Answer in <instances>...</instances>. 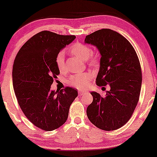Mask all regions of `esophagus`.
<instances>
[{"label":"esophagus","mask_w":157,"mask_h":157,"mask_svg":"<svg viewBox=\"0 0 157 157\" xmlns=\"http://www.w3.org/2000/svg\"><path fill=\"white\" fill-rule=\"evenodd\" d=\"M78 93H79V96H82V95H84L85 93H86V92H84V91H79L78 92Z\"/></svg>","instance_id":"1"}]
</instances>
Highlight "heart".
Here are the masks:
<instances>
[{"label":"heart","mask_w":157,"mask_h":157,"mask_svg":"<svg viewBox=\"0 0 157 157\" xmlns=\"http://www.w3.org/2000/svg\"><path fill=\"white\" fill-rule=\"evenodd\" d=\"M70 52L73 55L82 59L83 61H86L88 65L92 67H95L98 64L99 61L98 56L92 54L91 48L87 45L81 44V43H75L70 48ZM55 63L60 71L63 72L65 71V56L64 52L63 51L59 52L56 55ZM92 75L90 73L85 72L77 73L70 77L69 84L73 87L79 90H84L88 87Z\"/></svg>","instance_id":"b5f03b06"}]
</instances>
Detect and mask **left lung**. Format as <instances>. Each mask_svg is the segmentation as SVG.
<instances>
[{
	"instance_id": "left-lung-1",
	"label": "left lung",
	"mask_w": 157,
	"mask_h": 157,
	"mask_svg": "<svg viewBox=\"0 0 157 157\" xmlns=\"http://www.w3.org/2000/svg\"><path fill=\"white\" fill-rule=\"evenodd\" d=\"M85 42L96 46L101 55L96 83L111 87L102 97L93 92V101L86 113L98 128L113 131L131 118L139 101L142 70L135 49L122 35L110 29H101L86 36Z\"/></svg>"
}]
</instances>
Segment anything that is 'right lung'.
<instances>
[{
    "mask_svg": "<svg viewBox=\"0 0 157 157\" xmlns=\"http://www.w3.org/2000/svg\"><path fill=\"white\" fill-rule=\"evenodd\" d=\"M75 38L42 31L21 46L13 63V85L20 108L29 121L44 131L64 124L70 105L78 96L72 88L51 90L60 73L56 56Z\"/></svg>",
    "mask_w": 157,
    "mask_h": 157,
    "instance_id": "right-lung-1",
    "label": "right lung"
}]
</instances>
